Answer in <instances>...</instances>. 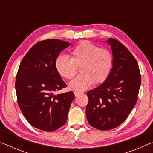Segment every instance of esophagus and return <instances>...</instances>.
<instances>
[{"mask_svg":"<svg viewBox=\"0 0 153 153\" xmlns=\"http://www.w3.org/2000/svg\"><path fill=\"white\" fill-rule=\"evenodd\" d=\"M74 94H75V96H76V97H77V96H79V95H80V94H82V92L75 91V92H74Z\"/></svg>","mask_w":153,"mask_h":153,"instance_id":"obj_1","label":"esophagus"}]
</instances>
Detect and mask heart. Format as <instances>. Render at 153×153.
Wrapping results in <instances>:
<instances>
[{
  "label": "heart",
  "instance_id": "obj_1",
  "mask_svg": "<svg viewBox=\"0 0 153 153\" xmlns=\"http://www.w3.org/2000/svg\"><path fill=\"white\" fill-rule=\"evenodd\" d=\"M71 58L59 55L55 65L57 73L66 79L76 76L77 67L81 74L69 83V88L75 91H83L92 85L105 82L112 71L114 59L107 48H100L90 41L80 42L71 51Z\"/></svg>",
  "mask_w": 153,
  "mask_h": 153
}]
</instances>
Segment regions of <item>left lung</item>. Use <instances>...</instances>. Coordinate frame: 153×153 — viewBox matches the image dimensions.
I'll list each match as a JSON object with an SVG mask.
<instances>
[{"instance_id":"obj_1","label":"left lung","mask_w":153,"mask_h":153,"mask_svg":"<svg viewBox=\"0 0 153 153\" xmlns=\"http://www.w3.org/2000/svg\"><path fill=\"white\" fill-rule=\"evenodd\" d=\"M113 67L105 82L87 92L86 117L100 130L117 128L128 117L138 99L141 75L132 54L120 41L108 38Z\"/></svg>"}]
</instances>
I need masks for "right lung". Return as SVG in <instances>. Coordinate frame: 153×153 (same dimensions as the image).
Instances as JSON below:
<instances>
[{"label":"right lung","mask_w":153,"mask_h":153,"mask_svg":"<svg viewBox=\"0 0 153 153\" xmlns=\"http://www.w3.org/2000/svg\"><path fill=\"white\" fill-rule=\"evenodd\" d=\"M70 43L48 39L35 44L21 62L15 80L17 103L31 125L45 131H54L65 123L73 92L57 95L66 88L55 69L59 53Z\"/></svg>","instance_id":"1"}]
</instances>
